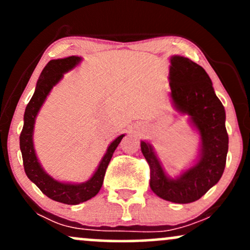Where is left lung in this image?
I'll return each mask as SVG.
<instances>
[{
    "mask_svg": "<svg viewBox=\"0 0 250 250\" xmlns=\"http://www.w3.org/2000/svg\"><path fill=\"white\" fill-rule=\"evenodd\" d=\"M170 63L171 99L177 110L188 114L199 130L200 159L180 177L169 179L151 146L142 141L141 150L150 168L151 190L170 202L190 203L216 185L225 170L228 153L226 111L215 95L208 74L201 65L183 56H173Z\"/></svg>",
    "mask_w": 250,
    "mask_h": 250,
    "instance_id": "8db88e82",
    "label": "left lung"
}]
</instances>
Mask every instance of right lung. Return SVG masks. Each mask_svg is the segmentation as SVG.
<instances>
[{"label":"right lung","mask_w":250,"mask_h":250,"mask_svg":"<svg viewBox=\"0 0 250 250\" xmlns=\"http://www.w3.org/2000/svg\"><path fill=\"white\" fill-rule=\"evenodd\" d=\"M81 61V57L69 56L65 59L51 60L43 68L41 75L37 81L35 93L27 104L24 111V125L20 135V148H21L22 159H23L24 171L28 179L34 182L43 194L57 202L65 203V205H79L84 201L90 200L99 193L102 187L103 179H104L105 170H107L111 156L119 143L121 142L125 135H120L116 140L110 143L107 149V153L103 156L99 168L90 180L81 185H70V183H62L54 180L53 177L45 174L39 160H37L35 149L33 145V131L35 117L42 107L43 102L47 99L48 94L53 89L54 85L63 77L65 71L73 69L74 67Z\"/></svg>","instance_id":"add662e5"}]
</instances>
